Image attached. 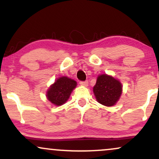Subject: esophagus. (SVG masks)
<instances>
[{
  "label": "esophagus",
  "instance_id": "obj_1",
  "mask_svg": "<svg viewBox=\"0 0 159 159\" xmlns=\"http://www.w3.org/2000/svg\"><path fill=\"white\" fill-rule=\"evenodd\" d=\"M80 84L82 85V86H85V87H87V86L88 85V81H80Z\"/></svg>",
  "mask_w": 159,
  "mask_h": 159
}]
</instances>
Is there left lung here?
Here are the masks:
<instances>
[{
  "label": "left lung",
  "instance_id": "obj_1",
  "mask_svg": "<svg viewBox=\"0 0 159 159\" xmlns=\"http://www.w3.org/2000/svg\"><path fill=\"white\" fill-rule=\"evenodd\" d=\"M93 93L98 102L105 106H113L121 96L122 84L111 76L102 75L97 78Z\"/></svg>",
  "mask_w": 159,
  "mask_h": 159
}]
</instances>
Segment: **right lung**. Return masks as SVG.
Wrapping results in <instances>:
<instances>
[{"mask_svg":"<svg viewBox=\"0 0 159 159\" xmlns=\"http://www.w3.org/2000/svg\"><path fill=\"white\" fill-rule=\"evenodd\" d=\"M75 81L67 77L59 78L47 91V98L55 105H61L68 100L71 93L75 88Z\"/></svg>","mask_w":159,"mask_h":159,"instance_id":"1","label":"right lung"}]
</instances>
